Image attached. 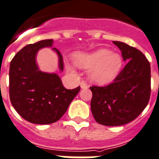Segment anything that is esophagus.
Returning <instances> with one entry per match:
<instances>
[{
  "instance_id": "esophagus-1",
  "label": "esophagus",
  "mask_w": 159,
  "mask_h": 159,
  "mask_svg": "<svg viewBox=\"0 0 159 159\" xmlns=\"http://www.w3.org/2000/svg\"><path fill=\"white\" fill-rule=\"evenodd\" d=\"M80 86H81V89H86V88H88V85L85 83V81H81V83H80Z\"/></svg>"
}]
</instances>
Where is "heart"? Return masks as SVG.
<instances>
[{
    "instance_id": "1",
    "label": "heart",
    "mask_w": 159,
    "mask_h": 159,
    "mask_svg": "<svg viewBox=\"0 0 159 159\" xmlns=\"http://www.w3.org/2000/svg\"><path fill=\"white\" fill-rule=\"evenodd\" d=\"M74 62L82 69H90L89 79L98 85L112 82L121 71L122 58L117 53L100 49L92 53H78L74 55Z\"/></svg>"
}]
</instances>
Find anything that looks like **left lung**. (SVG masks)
<instances>
[{
	"mask_svg": "<svg viewBox=\"0 0 159 159\" xmlns=\"http://www.w3.org/2000/svg\"><path fill=\"white\" fill-rule=\"evenodd\" d=\"M126 65L110 85L91 86V111L98 123L122 125L134 120L148 104L150 96V66L134 47L113 41Z\"/></svg>",
	"mask_w": 159,
	"mask_h": 159,
	"instance_id": "8db88e82",
	"label": "left lung"
}]
</instances>
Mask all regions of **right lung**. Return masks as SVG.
Returning <instances> with one entry per match:
<instances>
[{
  "label": "right lung",
  "mask_w": 159,
  "mask_h": 159,
  "mask_svg": "<svg viewBox=\"0 0 159 159\" xmlns=\"http://www.w3.org/2000/svg\"><path fill=\"white\" fill-rule=\"evenodd\" d=\"M52 39L26 45L14 56L9 67V97L16 111L26 121L45 125L58 121L80 91V86L67 89L57 74L42 72L36 62L38 50L53 46ZM58 56L59 70L63 71L62 56Z\"/></svg>",
  "instance_id": "1"
}]
</instances>
